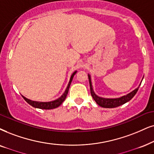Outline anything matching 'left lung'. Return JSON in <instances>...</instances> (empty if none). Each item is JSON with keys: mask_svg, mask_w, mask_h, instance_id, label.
<instances>
[{"mask_svg": "<svg viewBox=\"0 0 154 154\" xmlns=\"http://www.w3.org/2000/svg\"><path fill=\"white\" fill-rule=\"evenodd\" d=\"M88 78H89V86H90V91H91V97H93L94 100L96 102V103L99 105V106H102V107H104V108L117 107L119 106H121V105L128 102L129 101H130L132 98H133L134 95L137 94L138 89L139 88V86L141 84V82L140 83L139 86L138 87L137 89H135L134 90L131 91V92L129 93V94H127L126 95L119 97V98L109 99V98H103V97L97 96V95L94 93V89H93L92 84H91V76L89 74H88Z\"/></svg>", "mask_w": 154, "mask_h": 154, "instance_id": "1", "label": "left lung"}]
</instances>
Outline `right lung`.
Returning a JSON list of instances; mask_svg holds the SVG:
<instances>
[{
    "instance_id": "right-lung-1",
    "label": "right lung",
    "mask_w": 154,
    "mask_h": 154,
    "mask_svg": "<svg viewBox=\"0 0 154 154\" xmlns=\"http://www.w3.org/2000/svg\"><path fill=\"white\" fill-rule=\"evenodd\" d=\"M77 71H75L72 73V75H71L70 79H69V82L68 83L67 88H66L65 92L63 93V95H61V97H59V98L57 99V100H54V101H51V102H36V101H32L29 100V99H27L26 97H25L24 96L22 97H23V99L26 101L29 104L31 105L32 106H33L35 108H38V109H55L58 107V106H60L62 104L64 101H65L66 97L68 94V91H69V87H70L71 82L72 81V79L74 77V76L76 73H77Z\"/></svg>"
}]
</instances>
